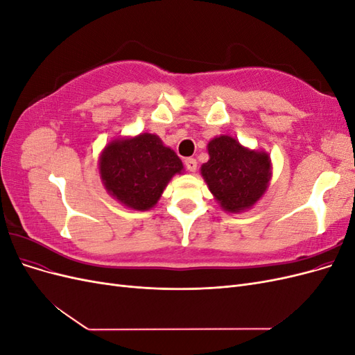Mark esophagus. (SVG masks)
<instances>
[{
	"label": "esophagus",
	"mask_w": 355,
	"mask_h": 355,
	"mask_svg": "<svg viewBox=\"0 0 355 355\" xmlns=\"http://www.w3.org/2000/svg\"><path fill=\"white\" fill-rule=\"evenodd\" d=\"M184 164H185V167H187L189 171H196V170H197V159H196V158H185Z\"/></svg>",
	"instance_id": "34e87169"
}]
</instances>
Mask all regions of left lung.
Wrapping results in <instances>:
<instances>
[{
    "label": "left lung",
    "instance_id": "left-lung-1",
    "mask_svg": "<svg viewBox=\"0 0 355 355\" xmlns=\"http://www.w3.org/2000/svg\"><path fill=\"white\" fill-rule=\"evenodd\" d=\"M210 159L201 166L211 194L231 213L252 207L271 178V159L265 153L249 151L231 136L209 142Z\"/></svg>",
    "mask_w": 355,
    "mask_h": 355
}]
</instances>
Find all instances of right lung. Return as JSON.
<instances>
[{
  "mask_svg": "<svg viewBox=\"0 0 355 355\" xmlns=\"http://www.w3.org/2000/svg\"><path fill=\"white\" fill-rule=\"evenodd\" d=\"M101 176L116 200L135 210L154 207L182 161L155 135L114 141L101 155Z\"/></svg>",
  "mask_w": 355,
  "mask_h": 355,
  "instance_id": "right-lung-1",
  "label": "right lung"
}]
</instances>
